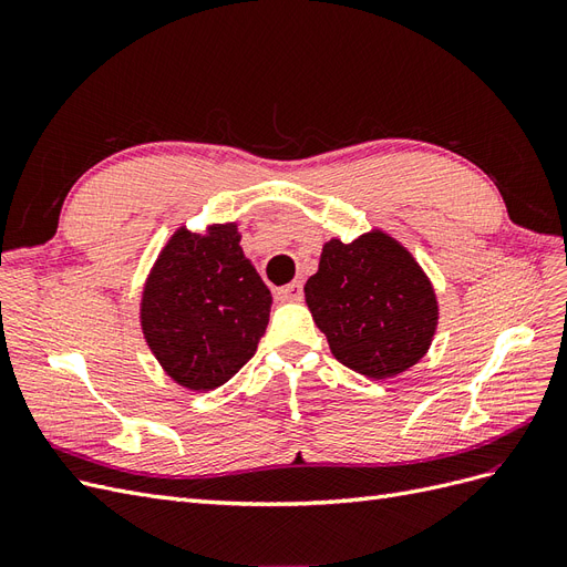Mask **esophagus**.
<instances>
[{
  "mask_svg": "<svg viewBox=\"0 0 567 567\" xmlns=\"http://www.w3.org/2000/svg\"><path fill=\"white\" fill-rule=\"evenodd\" d=\"M277 298L279 300H300L302 298V284L300 281H293V284H288V286H284V288H279L277 290Z\"/></svg>",
  "mask_w": 567,
  "mask_h": 567,
  "instance_id": "34e87169",
  "label": "esophagus"
}]
</instances>
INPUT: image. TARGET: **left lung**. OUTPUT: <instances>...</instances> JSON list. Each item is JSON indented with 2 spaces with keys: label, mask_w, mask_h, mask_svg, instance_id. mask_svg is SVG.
Wrapping results in <instances>:
<instances>
[{
  "label": "left lung",
  "mask_w": 567,
  "mask_h": 567,
  "mask_svg": "<svg viewBox=\"0 0 567 567\" xmlns=\"http://www.w3.org/2000/svg\"><path fill=\"white\" fill-rule=\"evenodd\" d=\"M305 300L340 364L373 381L392 379L427 352L437 298L411 252L381 229L323 244Z\"/></svg>",
  "instance_id": "left-lung-1"
}]
</instances>
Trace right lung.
Here are the masks:
<instances>
[{
  "instance_id": "1",
  "label": "right lung",
  "mask_w": 567,
  "mask_h": 567,
  "mask_svg": "<svg viewBox=\"0 0 567 567\" xmlns=\"http://www.w3.org/2000/svg\"><path fill=\"white\" fill-rule=\"evenodd\" d=\"M236 221L205 234L179 227L161 250L142 293V331L175 383L225 385L265 336L271 293L244 255Z\"/></svg>"
}]
</instances>
